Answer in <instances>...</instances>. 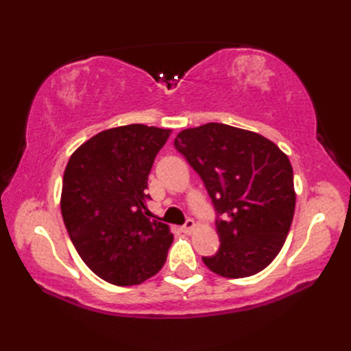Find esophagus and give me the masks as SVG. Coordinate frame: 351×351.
Here are the masks:
<instances>
[{
  "label": "esophagus",
  "instance_id": "1",
  "mask_svg": "<svg viewBox=\"0 0 351 351\" xmlns=\"http://www.w3.org/2000/svg\"><path fill=\"white\" fill-rule=\"evenodd\" d=\"M195 228H196V223L193 221L191 219H189L187 221H185V225L182 226V232L184 234H191L193 230H195Z\"/></svg>",
  "mask_w": 351,
  "mask_h": 351
}]
</instances>
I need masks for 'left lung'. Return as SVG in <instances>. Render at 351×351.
I'll return each mask as SVG.
<instances>
[{
  "instance_id": "obj_1",
  "label": "left lung",
  "mask_w": 351,
  "mask_h": 351,
  "mask_svg": "<svg viewBox=\"0 0 351 351\" xmlns=\"http://www.w3.org/2000/svg\"><path fill=\"white\" fill-rule=\"evenodd\" d=\"M175 147L202 178L217 219L220 249L204 256L215 274L240 279L278 256L294 217L293 166L271 140L225 123L184 130Z\"/></svg>"
}]
</instances>
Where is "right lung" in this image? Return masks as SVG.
<instances>
[{"label": "right lung", "instance_id": "obj_1", "mask_svg": "<svg viewBox=\"0 0 351 351\" xmlns=\"http://www.w3.org/2000/svg\"><path fill=\"white\" fill-rule=\"evenodd\" d=\"M170 130L141 123L96 134L71 155L60 208L78 255L119 287L138 285L161 270L173 234L151 219L145 190Z\"/></svg>", "mask_w": 351, "mask_h": 351}]
</instances>
